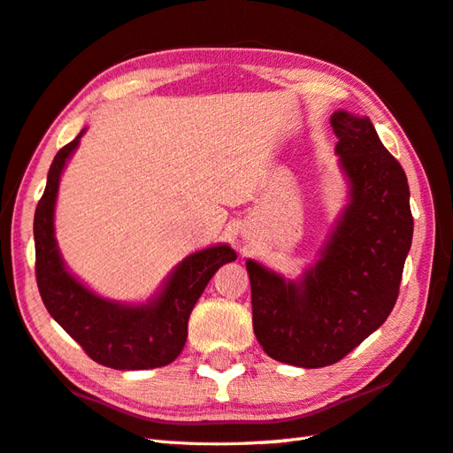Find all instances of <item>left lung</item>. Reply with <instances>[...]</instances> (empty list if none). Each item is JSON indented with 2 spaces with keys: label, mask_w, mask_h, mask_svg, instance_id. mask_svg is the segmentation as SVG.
I'll return each mask as SVG.
<instances>
[{
  "label": "left lung",
  "mask_w": 453,
  "mask_h": 453,
  "mask_svg": "<svg viewBox=\"0 0 453 453\" xmlns=\"http://www.w3.org/2000/svg\"><path fill=\"white\" fill-rule=\"evenodd\" d=\"M331 127L349 204L319 261L297 280L247 261L257 341L271 358L297 368L342 360L386 323L412 242L407 175L372 120L336 111Z\"/></svg>",
  "instance_id": "8db88e82"
}]
</instances>
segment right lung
Listing matches in <instances>:
<instances>
[{
    "instance_id": "right-lung-1",
    "label": "right lung",
    "mask_w": 453,
    "mask_h": 453,
    "mask_svg": "<svg viewBox=\"0 0 453 453\" xmlns=\"http://www.w3.org/2000/svg\"><path fill=\"white\" fill-rule=\"evenodd\" d=\"M56 153L42 198L35 211L36 284L48 313L80 342L91 360L114 370H150L167 365L180 354L188 317L218 268L237 258L229 245L192 253L173 268L157 296L130 305L104 300L67 271L54 237V206L65 161L83 136Z\"/></svg>"
}]
</instances>
